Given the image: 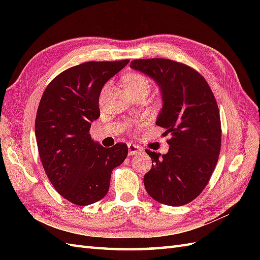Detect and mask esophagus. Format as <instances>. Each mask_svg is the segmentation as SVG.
I'll return each instance as SVG.
<instances>
[{
    "label": "esophagus",
    "instance_id": "34e87169",
    "mask_svg": "<svg viewBox=\"0 0 260 260\" xmlns=\"http://www.w3.org/2000/svg\"><path fill=\"white\" fill-rule=\"evenodd\" d=\"M143 152L142 146L136 144H128V154L129 155H135V154H140Z\"/></svg>",
    "mask_w": 260,
    "mask_h": 260
}]
</instances>
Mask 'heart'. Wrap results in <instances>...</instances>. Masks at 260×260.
Segmentation results:
<instances>
[{
    "label": "heart",
    "mask_w": 260,
    "mask_h": 260,
    "mask_svg": "<svg viewBox=\"0 0 260 260\" xmlns=\"http://www.w3.org/2000/svg\"><path fill=\"white\" fill-rule=\"evenodd\" d=\"M124 84L127 91L129 93H133L140 90L147 89L150 90V81H148L147 77L140 73H131L124 77Z\"/></svg>",
    "instance_id": "heart-1"
}]
</instances>
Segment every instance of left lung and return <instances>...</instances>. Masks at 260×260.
<instances>
[{"label": "left lung", "instance_id": "obj_1", "mask_svg": "<svg viewBox=\"0 0 260 260\" xmlns=\"http://www.w3.org/2000/svg\"><path fill=\"white\" fill-rule=\"evenodd\" d=\"M142 71L161 88L163 107L156 125L171 134L169 152L146 150L152 169L144 185L154 200L178 207L194 200L209 183L221 148V121L217 101L197 70L174 60L136 59Z\"/></svg>", "mask_w": 260, "mask_h": 260}]
</instances>
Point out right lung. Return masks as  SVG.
Returning a JSON list of instances; mask_svg holds the SVG:
<instances>
[{"mask_svg":"<svg viewBox=\"0 0 260 260\" xmlns=\"http://www.w3.org/2000/svg\"><path fill=\"white\" fill-rule=\"evenodd\" d=\"M129 62L88 61L59 74L46 88L36 116V137L42 167L54 189L77 206L107 194L112 171L125 161L124 143L103 147L89 134L101 116L104 85Z\"/></svg>","mask_w":260,"mask_h":260,"instance_id":"1","label":"right lung"}]
</instances>
